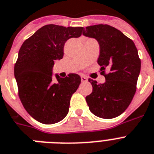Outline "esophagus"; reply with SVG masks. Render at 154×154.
I'll use <instances>...</instances> for the list:
<instances>
[{"label": "esophagus", "instance_id": "obj_1", "mask_svg": "<svg viewBox=\"0 0 154 154\" xmlns=\"http://www.w3.org/2000/svg\"><path fill=\"white\" fill-rule=\"evenodd\" d=\"M81 81H82V82H85L87 81V78H86V76H84V75H82L81 76Z\"/></svg>", "mask_w": 154, "mask_h": 154}]
</instances>
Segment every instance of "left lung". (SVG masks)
I'll list each match as a JSON object with an SVG mask.
<instances>
[{"mask_svg": "<svg viewBox=\"0 0 154 154\" xmlns=\"http://www.w3.org/2000/svg\"><path fill=\"white\" fill-rule=\"evenodd\" d=\"M82 34L94 38L99 43L97 63L106 79L103 84L89 79L93 86V92L86 97L89 108L101 118L119 116L129 106L136 91L141 61L136 45L120 30L108 25L87 26ZM107 67L110 72L105 74Z\"/></svg>", "mask_w": 154, "mask_h": 154, "instance_id": "1", "label": "left lung"}]
</instances>
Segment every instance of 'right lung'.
Returning <instances> with one entry per match:
<instances>
[{
	"mask_svg": "<svg viewBox=\"0 0 154 154\" xmlns=\"http://www.w3.org/2000/svg\"><path fill=\"white\" fill-rule=\"evenodd\" d=\"M83 27L46 25L26 39L18 51L14 77L18 96L26 111L43 124L51 125L64 119L70 100L81 78L69 74L65 78L52 73L55 60L64 56V46L70 38L79 37Z\"/></svg>",
	"mask_w": 154,
	"mask_h": 154,
	"instance_id": "1",
	"label": "right lung"
}]
</instances>
